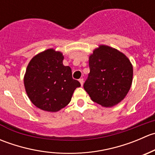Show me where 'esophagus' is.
I'll return each mask as SVG.
<instances>
[{
    "instance_id": "34e87169",
    "label": "esophagus",
    "mask_w": 155,
    "mask_h": 155,
    "mask_svg": "<svg viewBox=\"0 0 155 155\" xmlns=\"http://www.w3.org/2000/svg\"><path fill=\"white\" fill-rule=\"evenodd\" d=\"M79 82H80L81 85H82H82H83V82H84L83 79H82H82H79Z\"/></svg>"
}]
</instances>
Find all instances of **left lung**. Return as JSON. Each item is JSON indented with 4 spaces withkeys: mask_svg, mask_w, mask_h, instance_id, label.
Wrapping results in <instances>:
<instances>
[{
    "mask_svg": "<svg viewBox=\"0 0 155 155\" xmlns=\"http://www.w3.org/2000/svg\"><path fill=\"white\" fill-rule=\"evenodd\" d=\"M89 68L83 87L94 102L110 107L125 97L132 84L133 67L123 53L101 46L89 57Z\"/></svg>",
    "mask_w": 155,
    "mask_h": 155,
    "instance_id": "left-lung-1",
    "label": "left lung"
}]
</instances>
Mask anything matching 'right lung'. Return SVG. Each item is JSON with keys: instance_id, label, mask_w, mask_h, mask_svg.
Returning <instances> with one entry per match:
<instances>
[{"instance_id": "1", "label": "right lung", "mask_w": 155, "mask_h": 155, "mask_svg": "<svg viewBox=\"0 0 155 155\" xmlns=\"http://www.w3.org/2000/svg\"><path fill=\"white\" fill-rule=\"evenodd\" d=\"M60 51L47 49L34 56L28 65L24 79L26 92L37 107L58 112L71 101L79 81L72 77L69 66L63 65Z\"/></svg>"}]
</instances>
